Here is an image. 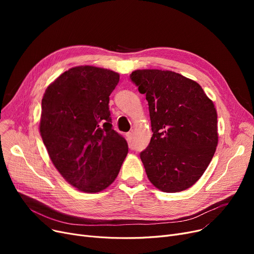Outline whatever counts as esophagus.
<instances>
[{
	"label": "esophagus",
	"mask_w": 254,
	"mask_h": 254,
	"mask_svg": "<svg viewBox=\"0 0 254 254\" xmlns=\"http://www.w3.org/2000/svg\"><path fill=\"white\" fill-rule=\"evenodd\" d=\"M126 137H127V142L130 144L131 142H132V139H134V136H132V132H127V134L126 135Z\"/></svg>",
	"instance_id": "esophagus-1"
}]
</instances>
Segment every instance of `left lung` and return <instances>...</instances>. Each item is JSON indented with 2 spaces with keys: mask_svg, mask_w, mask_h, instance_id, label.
<instances>
[{
  "mask_svg": "<svg viewBox=\"0 0 254 254\" xmlns=\"http://www.w3.org/2000/svg\"><path fill=\"white\" fill-rule=\"evenodd\" d=\"M130 79L149 106L153 134L140 153L149 181L164 192L190 189L202 177L216 150L214 104L201 85L175 72L136 70Z\"/></svg>",
  "mask_w": 254,
  "mask_h": 254,
  "instance_id": "obj_1",
  "label": "left lung"
}]
</instances>
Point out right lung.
<instances>
[{"instance_id":"right-lung-1","label":"right lung","mask_w":254,"mask_h":254,"mask_svg":"<svg viewBox=\"0 0 254 254\" xmlns=\"http://www.w3.org/2000/svg\"><path fill=\"white\" fill-rule=\"evenodd\" d=\"M118 81L114 71L78 65L61 74L43 96L40 135L52 164L80 191L108 188L127 154L108 105Z\"/></svg>"}]
</instances>
